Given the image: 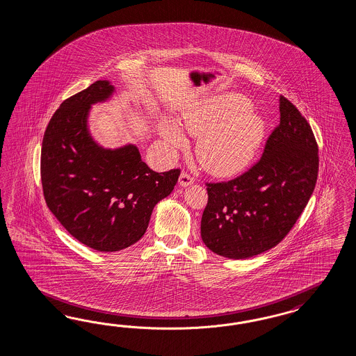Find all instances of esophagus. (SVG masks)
Instances as JSON below:
<instances>
[{"mask_svg": "<svg viewBox=\"0 0 356 356\" xmlns=\"http://www.w3.org/2000/svg\"><path fill=\"white\" fill-rule=\"evenodd\" d=\"M179 184H180V186L185 188V186H189V185L194 184V179L189 173L181 172L180 177H179Z\"/></svg>", "mask_w": 356, "mask_h": 356, "instance_id": "1", "label": "esophagus"}]
</instances>
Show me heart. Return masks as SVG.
Wrapping results in <instances>:
<instances>
[{"mask_svg":"<svg viewBox=\"0 0 356 356\" xmlns=\"http://www.w3.org/2000/svg\"><path fill=\"white\" fill-rule=\"evenodd\" d=\"M184 129L198 137V162L216 176H234L248 168L266 136L265 120L252 111L245 97L227 92L209 97L183 113ZM162 136L171 151L183 150L188 142L172 122H164Z\"/></svg>","mask_w":356,"mask_h":356,"instance_id":"1","label":"heart"}]
</instances>
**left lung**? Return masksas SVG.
Listing matches in <instances>:
<instances>
[{
  "mask_svg": "<svg viewBox=\"0 0 356 356\" xmlns=\"http://www.w3.org/2000/svg\"><path fill=\"white\" fill-rule=\"evenodd\" d=\"M280 125L259 162L227 183L207 184L201 219L206 247L243 259L274 248L302 216L317 181L318 147L308 121L280 97Z\"/></svg>",
  "mask_w": 356,
  "mask_h": 356,
  "instance_id": "1",
  "label": "left lung"
}]
</instances>
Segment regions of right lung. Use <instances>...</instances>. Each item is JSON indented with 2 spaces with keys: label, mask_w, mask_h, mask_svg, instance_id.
<instances>
[{
  "label": "right lung",
  "mask_w": 356,
  "mask_h": 356,
  "mask_svg": "<svg viewBox=\"0 0 356 356\" xmlns=\"http://www.w3.org/2000/svg\"><path fill=\"white\" fill-rule=\"evenodd\" d=\"M113 92L109 81H97L63 102L44 133L40 161L47 206L72 236L99 252L137 243L180 176L154 172L136 145L106 149L92 138L91 107Z\"/></svg>",
  "instance_id": "add662e5"
}]
</instances>
